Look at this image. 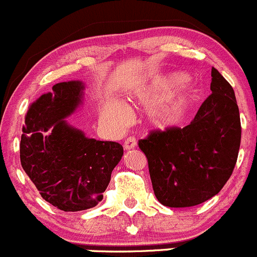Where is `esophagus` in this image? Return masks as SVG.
<instances>
[{
    "label": "esophagus",
    "mask_w": 257,
    "mask_h": 257,
    "mask_svg": "<svg viewBox=\"0 0 257 257\" xmlns=\"http://www.w3.org/2000/svg\"><path fill=\"white\" fill-rule=\"evenodd\" d=\"M136 139L132 136L127 137V139H125V142H123V148L125 150H132V148L136 147Z\"/></svg>",
    "instance_id": "1"
}]
</instances>
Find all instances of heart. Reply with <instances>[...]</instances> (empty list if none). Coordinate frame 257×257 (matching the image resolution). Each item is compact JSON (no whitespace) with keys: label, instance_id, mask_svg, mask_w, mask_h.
Segmentation results:
<instances>
[{"label":"heart","instance_id":"heart-1","mask_svg":"<svg viewBox=\"0 0 257 257\" xmlns=\"http://www.w3.org/2000/svg\"><path fill=\"white\" fill-rule=\"evenodd\" d=\"M195 88L189 76L179 74H167L153 79L135 94V101L142 106L154 104L148 111L151 125L158 130H171L177 127L193 104ZM107 115L112 116L120 122L130 118L127 105L120 100H112L106 109Z\"/></svg>","mask_w":257,"mask_h":257}]
</instances>
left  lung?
Instances as JSON below:
<instances>
[{
    "mask_svg": "<svg viewBox=\"0 0 257 257\" xmlns=\"http://www.w3.org/2000/svg\"><path fill=\"white\" fill-rule=\"evenodd\" d=\"M210 90L186 127L153 131L139 141L153 192L166 207L202 204L220 192L234 171L241 140L235 92L215 68Z\"/></svg>",
    "mask_w": 257,
    "mask_h": 257,
    "instance_id": "8db88e82",
    "label": "left lung"
}]
</instances>
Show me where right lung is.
Wrapping results in <instances>:
<instances>
[{
  "label": "right lung",
  "mask_w": 257,
  "mask_h": 257,
  "mask_svg": "<svg viewBox=\"0 0 257 257\" xmlns=\"http://www.w3.org/2000/svg\"><path fill=\"white\" fill-rule=\"evenodd\" d=\"M52 90L28 107L21 165L44 200L64 211L86 210L102 200L123 148L117 142L89 139L68 122L83 105V81H63Z\"/></svg>",
  "instance_id": "right-lung-1"
}]
</instances>
